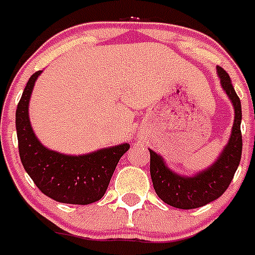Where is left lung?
Wrapping results in <instances>:
<instances>
[{"instance_id": "8db88e82", "label": "left lung", "mask_w": 255, "mask_h": 255, "mask_svg": "<svg viewBox=\"0 0 255 255\" xmlns=\"http://www.w3.org/2000/svg\"><path fill=\"white\" fill-rule=\"evenodd\" d=\"M217 73L222 88L235 108V121L231 136L217 161L203 172L193 177H185L172 172L164 164L161 155L149 149L153 188L164 203L175 208H199L220 198L233 181L242 159V102L231 84L229 74L221 66H217Z\"/></svg>"}]
</instances>
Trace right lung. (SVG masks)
I'll use <instances>...</instances> for the list:
<instances>
[{"label":"right lung","mask_w":255,"mask_h":255,"mask_svg":"<svg viewBox=\"0 0 255 255\" xmlns=\"http://www.w3.org/2000/svg\"><path fill=\"white\" fill-rule=\"evenodd\" d=\"M42 71L29 78L16 108V132L21 163L37 188L52 199L69 204H91L105 195L128 143L84 155H66L47 149L33 132L28 106Z\"/></svg>","instance_id":"right-lung-1"}]
</instances>
